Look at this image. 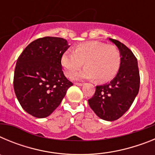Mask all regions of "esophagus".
Masks as SVG:
<instances>
[{"mask_svg": "<svg viewBox=\"0 0 155 155\" xmlns=\"http://www.w3.org/2000/svg\"><path fill=\"white\" fill-rule=\"evenodd\" d=\"M75 84L78 86H82L83 85V83H78V82H76V83H75Z\"/></svg>", "mask_w": 155, "mask_h": 155, "instance_id": "esophagus-1", "label": "esophagus"}]
</instances>
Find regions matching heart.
<instances>
[{
  "label": "heart",
  "mask_w": 155,
  "mask_h": 155,
  "mask_svg": "<svg viewBox=\"0 0 155 155\" xmlns=\"http://www.w3.org/2000/svg\"><path fill=\"white\" fill-rule=\"evenodd\" d=\"M120 61V51L116 46L98 41L79 44L74 50L64 52L61 57V65L66 76H72L84 63L86 68L75 74L73 78H95L100 83L109 81L117 74Z\"/></svg>",
  "instance_id": "obj_1"
}]
</instances>
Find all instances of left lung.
Instances as JSON below:
<instances>
[{
    "label": "left lung",
    "instance_id": "8db88e82",
    "mask_svg": "<svg viewBox=\"0 0 155 155\" xmlns=\"http://www.w3.org/2000/svg\"><path fill=\"white\" fill-rule=\"evenodd\" d=\"M120 50L121 61L118 73L108 84L96 86L88 99L91 109L104 120H118L130 109L140 88L137 60L130 49L116 39H109Z\"/></svg>",
    "mask_w": 155,
    "mask_h": 155
}]
</instances>
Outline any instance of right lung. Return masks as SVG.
I'll use <instances>...</instances> for the list:
<instances>
[{
    "mask_svg": "<svg viewBox=\"0 0 155 155\" xmlns=\"http://www.w3.org/2000/svg\"><path fill=\"white\" fill-rule=\"evenodd\" d=\"M70 46L59 37L39 38L17 60L14 90L22 109L36 118L50 116L73 83L64 74L61 57Z\"/></svg>",
    "mask_w": 155,
    "mask_h": 155,
    "instance_id": "obj_1",
    "label": "right lung"
}]
</instances>
